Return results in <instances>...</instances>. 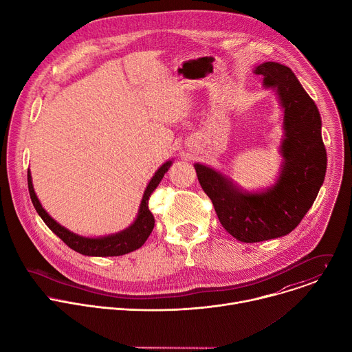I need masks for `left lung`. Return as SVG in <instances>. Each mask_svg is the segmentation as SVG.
Returning <instances> with one entry per match:
<instances>
[{"mask_svg": "<svg viewBox=\"0 0 352 352\" xmlns=\"http://www.w3.org/2000/svg\"><path fill=\"white\" fill-rule=\"evenodd\" d=\"M254 72L263 76L266 89L276 90L284 111L277 181L267 189L248 192L220 171L195 164L221 226L248 243L289 234L312 208L327 167L319 110L294 72L278 63H263Z\"/></svg>", "mask_w": 352, "mask_h": 352, "instance_id": "8db88e82", "label": "left lung"}]
</instances>
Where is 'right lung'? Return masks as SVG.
<instances>
[{
    "label": "right lung",
    "mask_w": 352,
    "mask_h": 352,
    "mask_svg": "<svg viewBox=\"0 0 352 352\" xmlns=\"http://www.w3.org/2000/svg\"><path fill=\"white\" fill-rule=\"evenodd\" d=\"M173 160L166 162L152 177L150 182L147 184L142 202L138 210V216L135 221L125 230L111 234V235H104V236H97V238H89V236H82L78 235L68 228L63 227L60 223H57L52 216H50L41 206L40 200L36 196V192L33 189L32 184V174L30 170H28V186H29V193L32 204L41 217V220L45 223V226L52 230L57 236H60L71 249H74L75 252L85 255V256H121L125 254L132 252V250L139 249L146 239L148 238L150 232L153 231L155 227V217L152 212L148 210V197L153 193V190L157 188L160 181L163 179L164 174L168 171L171 167Z\"/></svg>",
    "instance_id": "add662e5"
}]
</instances>
